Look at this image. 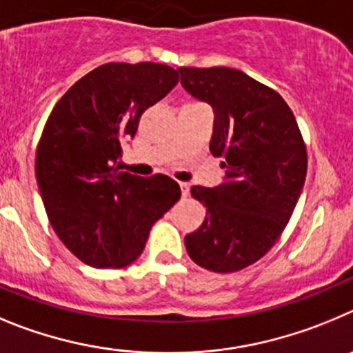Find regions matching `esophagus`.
Here are the masks:
<instances>
[{"mask_svg": "<svg viewBox=\"0 0 353 353\" xmlns=\"http://www.w3.org/2000/svg\"><path fill=\"white\" fill-rule=\"evenodd\" d=\"M179 188L183 196H188L190 195V184L188 183H179Z\"/></svg>", "mask_w": 353, "mask_h": 353, "instance_id": "obj_1", "label": "esophagus"}]
</instances>
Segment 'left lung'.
<instances>
[{"instance_id":"left-lung-1","label":"left lung","mask_w":353,"mask_h":353,"mask_svg":"<svg viewBox=\"0 0 353 353\" xmlns=\"http://www.w3.org/2000/svg\"><path fill=\"white\" fill-rule=\"evenodd\" d=\"M181 84L214 110L209 149L225 181L193 186L204 223L184 237L190 259L212 272H236L274 246L299 200L306 144L287 101L241 70L177 68Z\"/></svg>"}]
</instances>
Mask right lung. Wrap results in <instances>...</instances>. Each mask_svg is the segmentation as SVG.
I'll list each match as a JSON object with an SVG mask.
<instances>
[{
	"label": "right lung",
	"mask_w": 353,
	"mask_h": 353,
	"mask_svg": "<svg viewBox=\"0 0 353 353\" xmlns=\"http://www.w3.org/2000/svg\"><path fill=\"white\" fill-rule=\"evenodd\" d=\"M177 84L160 63H107L54 105L37 148L34 172L47 218L61 243L91 268H126L149 230L181 196L169 176L119 172L121 142L142 112Z\"/></svg>",
	"instance_id": "1"
}]
</instances>
